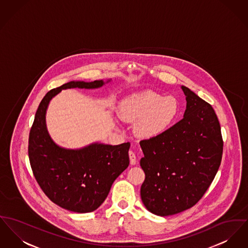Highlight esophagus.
I'll return each instance as SVG.
<instances>
[{
    "label": "esophagus",
    "mask_w": 248,
    "mask_h": 248,
    "mask_svg": "<svg viewBox=\"0 0 248 248\" xmlns=\"http://www.w3.org/2000/svg\"><path fill=\"white\" fill-rule=\"evenodd\" d=\"M128 155H129L130 164H131V165H135V164H136V162H137V158H136V155H135V153H134L133 151H129Z\"/></svg>",
    "instance_id": "esophagus-1"
}]
</instances>
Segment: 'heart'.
<instances>
[{
  "mask_svg": "<svg viewBox=\"0 0 248 248\" xmlns=\"http://www.w3.org/2000/svg\"><path fill=\"white\" fill-rule=\"evenodd\" d=\"M181 110L173 96L164 97L154 91H144L126 97L119 111L124 120L136 124V131L141 138L151 139L166 131Z\"/></svg>",
  "mask_w": 248,
  "mask_h": 248,
  "instance_id": "heart-1",
  "label": "heart"
}]
</instances>
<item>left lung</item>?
I'll return each instance as SVG.
<instances>
[{
  "label": "left lung",
  "mask_w": 248,
  "mask_h": 248,
  "mask_svg": "<svg viewBox=\"0 0 248 248\" xmlns=\"http://www.w3.org/2000/svg\"><path fill=\"white\" fill-rule=\"evenodd\" d=\"M184 118L159 136L140 142L145 180L141 201L151 213L168 217L197 203L221 164L223 140L217 116L209 103L182 86Z\"/></svg>",
  "instance_id": "left-lung-1"
}]
</instances>
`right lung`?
<instances>
[{"label": "right lung", "mask_w": 248, "mask_h": 248, "mask_svg": "<svg viewBox=\"0 0 248 248\" xmlns=\"http://www.w3.org/2000/svg\"><path fill=\"white\" fill-rule=\"evenodd\" d=\"M109 81H70L50 90L39 104L30 131L28 154L36 182L52 202L75 213H91L104 202L113 182L129 165L130 143L62 148L48 135L46 108L62 90L96 89Z\"/></svg>", "instance_id": "add662e5"}]
</instances>
